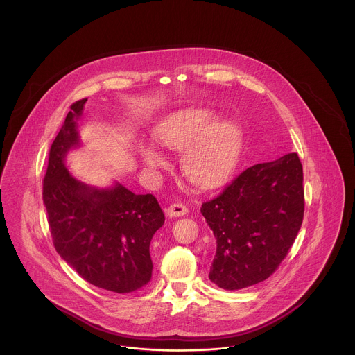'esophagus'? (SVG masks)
<instances>
[{
  "mask_svg": "<svg viewBox=\"0 0 355 355\" xmlns=\"http://www.w3.org/2000/svg\"><path fill=\"white\" fill-rule=\"evenodd\" d=\"M189 213V207L182 202L172 203L166 209V214L169 217H182Z\"/></svg>",
  "mask_w": 355,
  "mask_h": 355,
  "instance_id": "esophagus-1",
  "label": "esophagus"
}]
</instances>
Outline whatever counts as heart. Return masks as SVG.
Segmentation results:
<instances>
[{"label":"heart","mask_w":355,"mask_h":355,"mask_svg":"<svg viewBox=\"0 0 355 355\" xmlns=\"http://www.w3.org/2000/svg\"><path fill=\"white\" fill-rule=\"evenodd\" d=\"M154 138L169 150H186L182 159L183 173L203 189L227 182L242 149L241 130L231 123H217V116L206 109H186L171 114L154 128ZM141 152L148 166L165 165L164 155L154 146H144Z\"/></svg>","instance_id":"obj_1"}]
</instances>
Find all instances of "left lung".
<instances>
[{
	"label": "left lung",
	"mask_w": 355,
	"mask_h": 355,
	"mask_svg": "<svg viewBox=\"0 0 355 355\" xmlns=\"http://www.w3.org/2000/svg\"><path fill=\"white\" fill-rule=\"evenodd\" d=\"M304 211L297 153L245 169L201 207L217 243L209 279L231 291L268 279L294 245Z\"/></svg>",
	"instance_id": "obj_1"
}]
</instances>
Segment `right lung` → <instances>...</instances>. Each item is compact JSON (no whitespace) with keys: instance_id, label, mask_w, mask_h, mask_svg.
Wrapping results in <instances>:
<instances>
[{"instance_id":"1","label":"right lung","mask_w":355,"mask_h":355,"mask_svg":"<svg viewBox=\"0 0 355 355\" xmlns=\"http://www.w3.org/2000/svg\"><path fill=\"white\" fill-rule=\"evenodd\" d=\"M87 98L71 105L53 141L44 178V202L55 252L90 284L117 294L145 287L152 279L150 242L165 217L153 194L137 196L116 184L92 189L64 165L79 144L76 120Z\"/></svg>"}]
</instances>
